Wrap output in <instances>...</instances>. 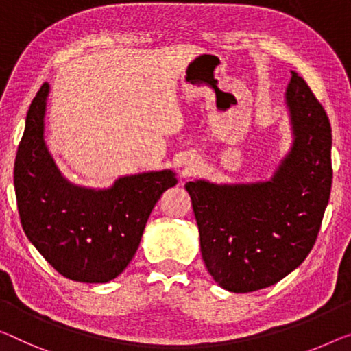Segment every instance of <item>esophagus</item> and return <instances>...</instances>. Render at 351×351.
<instances>
[{
  "label": "esophagus",
  "mask_w": 351,
  "mask_h": 351,
  "mask_svg": "<svg viewBox=\"0 0 351 351\" xmlns=\"http://www.w3.org/2000/svg\"><path fill=\"white\" fill-rule=\"evenodd\" d=\"M195 169H197V162L195 160H186L184 170L187 171V173H191V171H193Z\"/></svg>",
  "instance_id": "esophagus-1"
}]
</instances>
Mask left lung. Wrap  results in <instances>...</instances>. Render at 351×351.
Segmentation results:
<instances>
[{
  "label": "left lung",
  "mask_w": 351,
  "mask_h": 351,
  "mask_svg": "<svg viewBox=\"0 0 351 351\" xmlns=\"http://www.w3.org/2000/svg\"><path fill=\"white\" fill-rule=\"evenodd\" d=\"M291 146L268 180L186 182L200 249L216 284L233 293L274 285L309 255L331 193V124L300 74L285 88Z\"/></svg>",
  "instance_id": "8db88e82"
}]
</instances>
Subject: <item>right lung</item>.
Wrapping results in <instances>:
<instances>
[{"label": "right lung", "instance_id": "obj_1", "mask_svg": "<svg viewBox=\"0 0 351 351\" xmlns=\"http://www.w3.org/2000/svg\"><path fill=\"white\" fill-rule=\"evenodd\" d=\"M50 85L44 83L26 114L14 167L23 232L61 276L106 284L137 252L151 211L176 184L171 169L124 175L108 187L75 184L61 173L45 142Z\"/></svg>", "mask_w": 351, "mask_h": 351}]
</instances>
